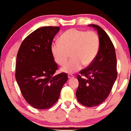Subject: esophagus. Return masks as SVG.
Masks as SVG:
<instances>
[{
  "label": "esophagus",
  "mask_w": 131,
  "mask_h": 131,
  "mask_svg": "<svg viewBox=\"0 0 131 131\" xmlns=\"http://www.w3.org/2000/svg\"><path fill=\"white\" fill-rule=\"evenodd\" d=\"M74 76H73V75H72V74H68V78H69V79H71V78H74Z\"/></svg>",
  "instance_id": "obj_1"
}]
</instances>
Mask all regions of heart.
<instances>
[{
  "label": "heart",
  "mask_w": 131,
  "mask_h": 131,
  "mask_svg": "<svg viewBox=\"0 0 131 131\" xmlns=\"http://www.w3.org/2000/svg\"><path fill=\"white\" fill-rule=\"evenodd\" d=\"M100 39L94 31L70 29L60 37L59 41L51 43L50 51L54 60L62 66L65 64L71 52L72 58L61 68V71L73 74L92 63L99 53Z\"/></svg>",
  "instance_id": "b5f03b06"
}]
</instances>
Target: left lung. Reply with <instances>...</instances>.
Wrapping results in <instances>:
<instances>
[{
    "mask_svg": "<svg viewBox=\"0 0 131 131\" xmlns=\"http://www.w3.org/2000/svg\"><path fill=\"white\" fill-rule=\"evenodd\" d=\"M89 26L97 31L100 48L92 63L78 75L79 85L76 95L81 104L92 107L108 97L117 78V62L115 47L108 35L98 25Z\"/></svg>",
    "mask_w": 131,
    "mask_h": 131,
    "instance_id": "obj_1",
    "label": "left lung"
}]
</instances>
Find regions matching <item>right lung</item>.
<instances>
[{
    "mask_svg": "<svg viewBox=\"0 0 131 131\" xmlns=\"http://www.w3.org/2000/svg\"><path fill=\"white\" fill-rule=\"evenodd\" d=\"M60 27L43 26L27 36L16 57L15 78L26 102L37 109L52 107L68 81L66 73L54 75L58 68L50 51Z\"/></svg>",
    "mask_w": 131,
    "mask_h": 131,
    "instance_id": "add662e5",
    "label": "right lung"
}]
</instances>
